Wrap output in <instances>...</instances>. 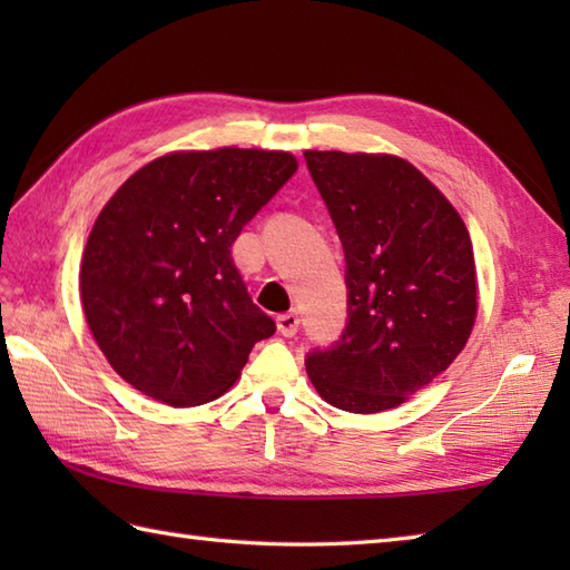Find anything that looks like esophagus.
Instances as JSON below:
<instances>
[{
  "label": "esophagus",
  "instance_id": "obj_1",
  "mask_svg": "<svg viewBox=\"0 0 570 570\" xmlns=\"http://www.w3.org/2000/svg\"><path fill=\"white\" fill-rule=\"evenodd\" d=\"M298 323H301L298 313L296 311H288V313H282V316L276 318V328H278V333H282L284 337H294L296 331H298Z\"/></svg>",
  "mask_w": 570,
  "mask_h": 570
}]
</instances>
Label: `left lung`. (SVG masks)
Wrapping results in <instances>:
<instances>
[{"label":"left lung","mask_w":570,"mask_h":570,"mask_svg":"<svg viewBox=\"0 0 570 570\" xmlns=\"http://www.w3.org/2000/svg\"><path fill=\"white\" fill-rule=\"evenodd\" d=\"M345 252L347 323L306 355L335 409L377 414L431 384L478 313L465 223L416 166L386 154L304 151Z\"/></svg>","instance_id":"1"}]
</instances>
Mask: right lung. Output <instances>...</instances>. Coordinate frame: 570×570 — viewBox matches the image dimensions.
<instances>
[{
  "mask_svg": "<svg viewBox=\"0 0 570 570\" xmlns=\"http://www.w3.org/2000/svg\"><path fill=\"white\" fill-rule=\"evenodd\" d=\"M286 151L168 154L129 176L92 225L82 311L115 372L168 406L227 392L276 323L254 304L233 242L296 174Z\"/></svg>",
  "mask_w": 570,
  "mask_h": 570,
  "instance_id": "obj_1",
  "label": "right lung"
}]
</instances>
